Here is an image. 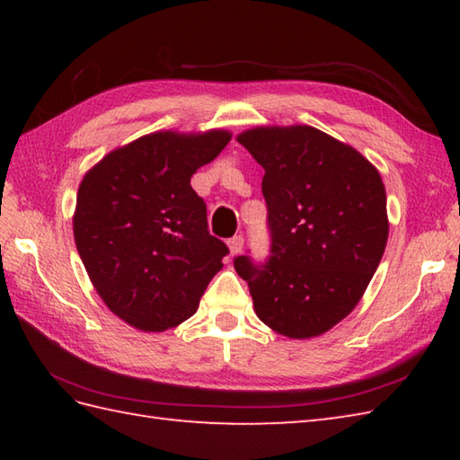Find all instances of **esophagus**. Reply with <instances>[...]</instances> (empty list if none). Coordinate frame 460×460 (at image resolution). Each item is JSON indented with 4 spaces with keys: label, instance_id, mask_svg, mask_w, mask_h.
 <instances>
[{
    "label": "esophagus",
    "instance_id": "34e87169",
    "mask_svg": "<svg viewBox=\"0 0 460 460\" xmlns=\"http://www.w3.org/2000/svg\"><path fill=\"white\" fill-rule=\"evenodd\" d=\"M227 245H229V252H231V255L235 257V255H239V252L243 251V245H245V239H243V235H237V237L229 239Z\"/></svg>",
    "mask_w": 460,
    "mask_h": 460
}]
</instances>
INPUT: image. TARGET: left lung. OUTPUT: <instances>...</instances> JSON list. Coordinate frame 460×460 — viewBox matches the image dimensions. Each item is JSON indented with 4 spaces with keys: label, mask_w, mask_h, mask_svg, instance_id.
Here are the masks:
<instances>
[{
    "label": "left lung",
    "mask_w": 460,
    "mask_h": 460,
    "mask_svg": "<svg viewBox=\"0 0 460 460\" xmlns=\"http://www.w3.org/2000/svg\"><path fill=\"white\" fill-rule=\"evenodd\" d=\"M265 175L270 255L235 261L257 316L305 340L356 308L384 257L389 223L379 172L312 126H259L237 136Z\"/></svg>",
    "instance_id": "left-lung-1"
}]
</instances>
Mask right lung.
Instances as JSON below:
<instances>
[{
	"mask_svg": "<svg viewBox=\"0 0 460 460\" xmlns=\"http://www.w3.org/2000/svg\"><path fill=\"white\" fill-rule=\"evenodd\" d=\"M231 134L154 132L116 148L84 173L75 243L93 287L116 316L144 332L195 314L229 249L209 235L208 208L191 175Z\"/></svg>",
	"mask_w": 460,
	"mask_h": 460,
	"instance_id": "right-lung-1",
	"label": "right lung"
}]
</instances>
